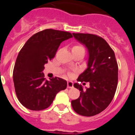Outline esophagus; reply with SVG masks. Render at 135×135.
Returning <instances> with one entry per match:
<instances>
[{
	"label": "esophagus",
	"instance_id": "1",
	"mask_svg": "<svg viewBox=\"0 0 135 135\" xmlns=\"http://www.w3.org/2000/svg\"><path fill=\"white\" fill-rule=\"evenodd\" d=\"M73 87V82L71 81H67V88H69V89H72Z\"/></svg>",
	"mask_w": 135,
	"mask_h": 135
}]
</instances>
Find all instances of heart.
I'll use <instances>...</instances> for the list:
<instances>
[{"mask_svg": "<svg viewBox=\"0 0 135 135\" xmlns=\"http://www.w3.org/2000/svg\"><path fill=\"white\" fill-rule=\"evenodd\" d=\"M83 49V47L80 46V45H75V46H74L72 48V49Z\"/></svg>", "mask_w": 135, "mask_h": 135, "instance_id": "heart-1", "label": "heart"}]
</instances>
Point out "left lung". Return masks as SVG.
Returning <instances> with one entry per match:
<instances>
[{
  "label": "left lung",
  "mask_w": 135,
  "mask_h": 135,
  "mask_svg": "<svg viewBox=\"0 0 135 135\" xmlns=\"http://www.w3.org/2000/svg\"><path fill=\"white\" fill-rule=\"evenodd\" d=\"M73 35L89 53L86 69L77 80L89 82L90 87L83 90L81 84L75 83L73 86L80 90V95L71 101V105L79 115L94 116L106 109L113 100L117 86L118 66L115 53L102 38L89 33Z\"/></svg>",
  "instance_id": "1"
}]
</instances>
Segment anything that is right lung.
Here are the masks:
<instances>
[{"mask_svg":"<svg viewBox=\"0 0 135 135\" xmlns=\"http://www.w3.org/2000/svg\"><path fill=\"white\" fill-rule=\"evenodd\" d=\"M72 37L69 32L45 29L33 35L21 49L14 65L13 80L17 97L25 108L46 109L56 94L66 89V80L57 77L46 80L43 70L61 43Z\"/></svg>","mask_w":135,"mask_h":135,"instance_id":"1","label":"right lung"}]
</instances>
